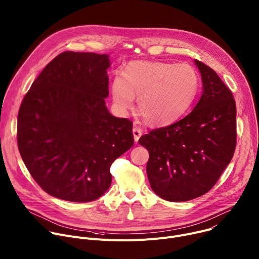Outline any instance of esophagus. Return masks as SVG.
<instances>
[{"label": "esophagus", "mask_w": 259, "mask_h": 259, "mask_svg": "<svg viewBox=\"0 0 259 259\" xmlns=\"http://www.w3.org/2000/svg\"><path fill=\"white\" fill-rule=\"evenodd\" d=\"M133 135H134V139H135V142H138L140 137L142 136V130L140 127H137L135 126L133 128Z\"/></svg>", "instance_id": "34e87169"}]
</instances>
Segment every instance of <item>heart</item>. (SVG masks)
<instances>
[{"label":"heart","mask_w":259,"mask_h":259,"mask_svg":"<svg viewBox=\"0 0 259 259\" xmlns=\"http://www.w3.org/2000/svg\"><path fill=\"white\" fill-rule=\"evenodd\" d=\"M199 79L188 64L136 61L112 79L113 106L125 114L138 97V112L147 123L166 124L179 118L190 107L198 91Z\"/></svg>","instance_id":"1"}]
</instances>
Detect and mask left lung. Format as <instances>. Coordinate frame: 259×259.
<instances>
[{
	"mask_svg": "<svg viewBox=\"0 0 259 259\" xmlns=\"http://www.w3.org/2000/svg\"><path fill=\"white\" fill-rule=\"evenodd\" d=\"M203 94L183 119L139 139L149 152L147 176L152 190L169 202L207 193L231 162L237 144V109L232 92L217 73L194 60Z\"/></svg>",
	"mask_w": 259,
	"mask_h": 259,
	"instance_id": "obj_1",
	"label": "left lung"
}]
</instances>
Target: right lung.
I'll list each match as a JSON object with an SVG mask.
<instances>
[{"label":"right lung","mask_w":259,"mask_h":259,"mask_svg":"<svg viewBox=\"0 0 259 259\" xmlns=\"http://www.w3.org/2000/svg\"><path fill=\"white\" fill-rule=\"evenodd\" d=\"M108 54L65 51L43 69L20 105L17 144L48 194L86 203L110 187L112 162L134 145L133 123L114 117Z\"/></svg>","instance_id":"add662e5"}]
</instances>
